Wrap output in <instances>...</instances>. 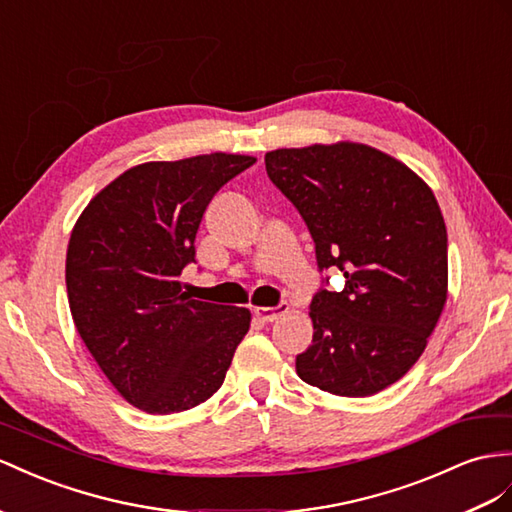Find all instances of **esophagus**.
<instances>
[{"label": "esophagus", "instance_id": "obj_1", "mask_svg": "<svg viewBox=\"0 0 512 512\" xmlns=\"http://www.w3.org/2000/svg\"><path fill=\"white\" fill-rule=\"evenodd\" d=\"M290 311V305L287 303H281L277 307H255V316L261 320V322H274L279 316H283V313Z\"/></svg>", "mask_w": 512, "mask_h": 512}]
</instances>
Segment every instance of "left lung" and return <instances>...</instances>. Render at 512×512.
<instances>
[{"mask_svg": "<svg viewBox=\"0 0 512 512\" xmlns=\"http://www.w3.org/2000/svg\"><path fill=\"white\" fill-rule=\"evenodd\" d=\"M266 170L307 222L320 270L342 292L311 300L313 344L296 372L333 396L383 391L422 357L448 300V231L428 183L370 144L266 153Z\"/></svg>", "mask_w": 512, "mask_h": 512, "instance_id": "obj_1", "label": "left lung"}]
</instances>
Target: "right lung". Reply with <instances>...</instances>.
Wrapping results in <instances>:
<instances>
[{
    "label": "right lung",
    "mask_w": 512,
    "mask_h": 512,
    "mask_svg": "<svg viewBox=\"0 0 512 512\" xmlns=\"http://www.w3.org/2000/svg\"><path fill=\"white\" fill-rule=\"evenodd\" d=\"M257 157L144 162L97 192L67 248L75 329L114 389L140 411L170 415L212 398L251 311L183 292L205 209Z\"/></svg>",
    "instance_id": "right-lung-1"
}]
</instances>
